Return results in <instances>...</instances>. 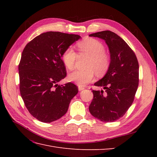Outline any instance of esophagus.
<instances>
[{
    "label": "esophagus",
    "mask_w": 157,
    "mask_h": 157,
    "mask_svg": "<svg viewBox=\"0 0 157 157\" xmlns=\"http://www.w3.org/2000/svg\"><path fill=\"white\" fill-rule=\"evenodd\" d=\"M84 89H85V88L84 86H78V90H79V91H81V90H83Z\"/></svg>",
    "instance_id": "1"
}]
</instances>
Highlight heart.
I'll list each match as a JSON object with an SVG mask.
<instances>
[{"label": "heart", "mask_w": 157, "mask_h": 157, "mask_svg": "<svg viewBox=\"0 0 157 157\" xmlns=\"http://www.w3.org/2000/svg\"><path fill=\"white\" fill-rule=\"evenodd\" d=\"M77 50L80 56H90L86 70H77L69 75V80L78 86H84L94 78L95 73L99 76L105 75L111 65V56L105 51V46L101 42L93 38H86L78 42ZM78 58V54L74 49L69 47L62 54L65 66L72 70Z\"/></svg>", "instance_id": "b5f03b06"}]
</instances>
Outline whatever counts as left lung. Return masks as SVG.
Returning <instances> with one entry per match:
<instances>
[{
  "label": "left lung",
  "instance_id": "8db88e82",
  "mask_svg": "<svg viewBox=\"0 0 157 157\" xmlns=\"http://www.w3.org/2000/svg\"><path fill=\"white\" fill-rule=\"evenodd\" d=\"M90 36L103 39L111 55L105 75L94 84L103 90H92L89 106L91 115L102 122L116 121L124 115L134 100L139 84V63L136 56L122 38L111 31L92 33Z\"/></svg>",
  "mask_w": 157,
  "mask_h": 157
}]
</instances>
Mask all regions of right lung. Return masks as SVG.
<instances>
[{"label":"right lung","mask_w":157,"mask_h":157,"mask_svg":"<svg viewBox=\"0 0 157 157\" xmlns=\"http://www.w3.org/2000/svg\"><path fill=\"white\" fill-rule=\"evenodd\" d=\"M80 38L49 31L36 36L23 50L18 67L20 94L27 110L39 121L51 122L62 117L78 92L73 83L58 82L67 75L61 59L63 52Z\"/></svg>","instance_id":"right-lung-1"}]
</instances>
